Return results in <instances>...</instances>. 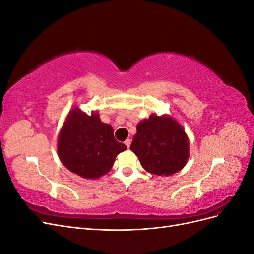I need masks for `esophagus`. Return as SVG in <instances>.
<instances>
[{"instance_id":"esophagus-1","label":"esophagus","mask_w":254,"mask_h":254,"mask_svg":"<svg viewBox=\"0 0 254 254\" xmlns=\"http://www.w3.org/2000/svg\"><path fill=\"white\" fill-rule=\"evenodd\" d=\"M130 144H131V140H130V139H127V140L125 141V145L127 146V147H128V148L130 147Z\"/></svg>"}]
</instances>
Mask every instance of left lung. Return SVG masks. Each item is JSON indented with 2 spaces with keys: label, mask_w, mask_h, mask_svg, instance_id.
<instances>
[{
  "label": "left lung",
  "mask_w": 254,
  "mask_h": 254,
  "mask_svg": "<svg viewBox=\"0 0 254 254\" xmlns=\"http://www.w3.org/2000/svg\"><path fill=\"white\" fill-rule=\"evenodd\" d=\"M131 149L144 170L170 176L182 170L189 158V141L183 128L170 117L152 114L136 126Z\"/></svg>",
  "instance_id": "obj_1"
}]
</instances>
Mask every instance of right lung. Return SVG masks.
I'll return each instance as SVG.
<instances>
[{
  "label": "right lung",
  "instance_id": "obj_1",
  "mask_svg": "<svg viewBox=\"0 0 254 254\" xmlns=\"http://www.w3.org/2000/svg\"><path fill=\"white\" fill-rule=\"evenodd\" d=\"M127 146L114 139L113 128L98 114L88 115L78 108L68 113L58 139V155L63 164L86 179L108 173L115 157Z\"/></svg>",
  "mask_w": 254,
  "mask_h": 254
}]
</instances>
